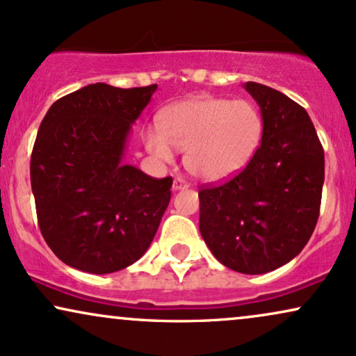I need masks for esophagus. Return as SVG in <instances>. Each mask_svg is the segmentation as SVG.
Here are the masks:
<instances>
[{"label": "esophagus", "mask_w": 356, "mask_h": 356, "mask_svg": "<svg viewBox=\"0 0 356 356\" xmlns=\"http://www.w3.org/2000/svg\"><path fill=\"white\" fill-rule=\"evenodd\" d=\"M186 188H188V183L185 181V179H183V178H175V181H173V190L175 191L186 190Z\"/></svg>", "instance_id": "34e87169"}]
</instances>
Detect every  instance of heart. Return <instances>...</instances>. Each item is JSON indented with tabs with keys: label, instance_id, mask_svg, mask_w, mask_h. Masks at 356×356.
<instances>
[{
	"label": "heart",
	"instance_id": "obj_1",
	"mask_svg": "<svg viewBox=\"0 0 356 356\" xmlns=\"http://www.w3.org/2000/svg\"><path fill=\"white\" fill-rule=\"evenodd\" d=\"M262 134L261 111L249 100L198 95L161 111L160 127H147L143 143L160 161L173 160L175 148L185 150L191 175L204 181H221L248 166Z\"/></svg>",
	"mask_w": 356,
	"mask_h": 356
}]
</instances>
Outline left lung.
Here are the masks:
<instances>
[{
  "mask_svg": "<svg viewBox=\"0 0 356 356\" xmlns=\"http://www.w3.org/2000/svg\"><path fill=\"white\" fill-rule=\"evenodd\" d=\"M244 89L261 107V145L234 178L198 193L200 231L222 266L254 275L287 264L309 243L325 158L304 107L257 82Z\"/></svg>",
  "mask_w": 356,
  "mask_h": 356,
  "instance_id": "left-lung-1",
  "label": "left lung"
}]
</instances>
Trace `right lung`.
<instances>
[{
    "mask_svg": "<svg viewBox=\"0 0 356 356\" xmlns=\"http://www.w3.org/2000/svg\"><path fill=\"white\" fill-rule=\"evenodd\" d=\"M155 90L97 82L56 100L42 118L31 155L39 229L74 269L122 270L155 238L173 178H152L122 161L131 125Z\"/></svg>",
    "mask_w": 356,
    "mask_h": 356,
    "instance_id": "right-lung-1",
    "label": "right lung"
}]
</instances>
